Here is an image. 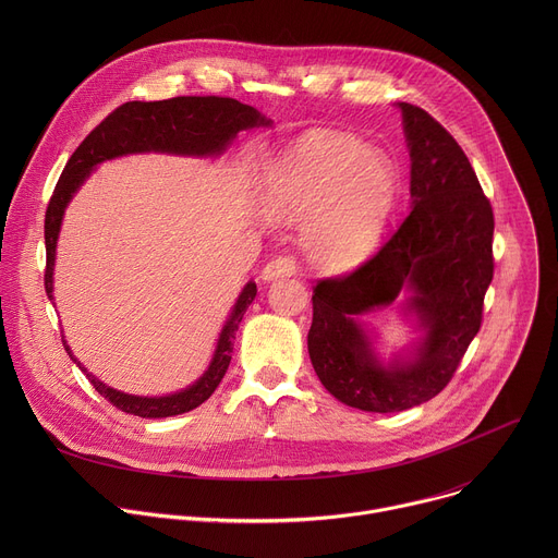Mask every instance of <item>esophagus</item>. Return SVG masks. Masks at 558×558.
<instances>
[{
	"instance_id": "obj_1",
	"label": "esophagus",
	"mask_w": 558,
	"mask_h": 558,
	"mask_svg": "<svg viewBox=\"0 0 558 558\" xmlns=\"http://www.w3.org/2000/svg\"><path fill=\"white\" fill-rule=\"evenodd\" d=\"M293 274H295V263L291 258H276V260L265 265L260 278L265 282H274L278 278H291Z\"/></svg>"
}]
</instances>
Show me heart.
Segmentation results:
<instances>
[{
	"instance_id": "heart-1",
	"label": "heart",
	"mask_w": 558,
	"mask_h": 558,
	"mask_svg": "<svg viewBox=\"0 0 558 558\" xmlns=\"http://www.w3.org/2000/svg\"><path fill=\"white\" fill-rule=\"evenodd\" d=\"M400 181L390 158L342 134L302 138L269 170L263 205L271 220L302 222L311 267L342 274L379 245Z\"/></svg>"
}]
</instances>
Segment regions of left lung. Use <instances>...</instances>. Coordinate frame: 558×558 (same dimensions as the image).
Wrapping results in <instances>:
<instances>
[{
  "label": "left lung",
  "mask_w": 558,
  "mask_h": 558,
  "mask_svg": "<svg viewBox=\"0 0 558 558\" xmlns=\"http://www.w3.org/2000/svg\"><path fill=\"white\" fill-rule=\"evenodd\" d=\"M411 156V211L360 269L313 287L308 357L338 402L366 413L420 407L450 381L482 327L493 282L490 201L457 141L397 101ZM397 305L418 338L384 359L368 312Z\"/></svg>",
  "instance_id": "8db88e82"
}]
</instances>
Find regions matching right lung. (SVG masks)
Listing matches in <instances>:
<instances>
[{
  "label": "right lung",
  "instance_id": "add662e5",
  "mask_svg": "<svg viewBox=\"0 0 558 558\" xmlns=\"http://www.w3.org/2000/svg\"><path fill=\"white\" fill-rule=\"evenodd\" d=\"M274 121L267 119L252 106H245L227 97H177L168 101H130L117 108L106 121H101L86 141L74 149L70 161L65 163L61 179L54 187L46 211V293L54 302V260H57V241L61 233V222L65 209L74 194L82 190L88 177L106 161L112 158L130 156V154H174V156H192V158H218L222 156L231 143L243 130L254 128H271ZM258 289L256 282L250 280L243 291L238 293L227 320L218 333L214 355L203 371V375L190 386L168 392V395H132L117 390L95 377L82 362H78L65 336L63 349L70 360L84 371L90 384L99 395L123 413L143 417V420H163L194 411L211 392L218 388L220 379L227 373L231 362L233 340L238 325L243 323L247 306L254 302Z\"/></svg>",
  "mask_w": 558,
  "mask_h": 558
}]
</instances>
